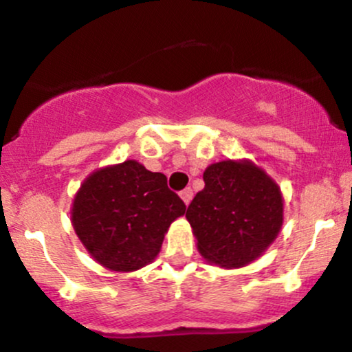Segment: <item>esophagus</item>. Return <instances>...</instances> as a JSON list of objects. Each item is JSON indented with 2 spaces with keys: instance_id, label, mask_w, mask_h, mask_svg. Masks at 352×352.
<instances>
[{
  "instance_id": "34e87169",
  "label": "esophagus",
  "mask_w": 352,
  "mask_h": 352,
  "mask_svg": "<svg viewBox=\"0 0 352 352\" xmlns=\"http://www.w3.org/2000/svg\"><path fill=\"white\" fill-rule=\"evenodd\" d=\"M180 197H182V200H184V204H185V205H188L190 201H192V199H193V190H192V188H185V190H182Z\"/></svg>"
}]
</instances>
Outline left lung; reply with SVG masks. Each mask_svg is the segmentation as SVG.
I'll list each match as a JSON object with an SVG mask.
<instances>
[{"mask_svg": "<svg viewBox=\"0 0 352 352\" xmlns=\"http://www.w3.org/2000/svg\"><path fill=\"white\" fill-rule=\"evenodd\" d=\"M204 180L185 215L201 258L227 270L253 263L283 227L280 185L248 159L210 164Z\"/></svg>", "mask_w": 352, "mask_h": 352, "instance_id": "obj_1", "label": "left lung"}]
</instances>
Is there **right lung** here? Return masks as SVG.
<instances>
[{"mask_svg":"<svg viewBox=\"0 0 352 352\" xmlns=\"http://www.w3.org/2000/svg\"><path fill=\"white\" fill-rule=\"evenodd\" d=\"M185 208L164 173L124 160L84 179L72 199L71 223L92 260L111 272L131 273L155 260Z\"/></svg>","mask_w":352,"mask_h":352,"instance_id":"right-lung-1","label":"right lung"}]
</instances>
